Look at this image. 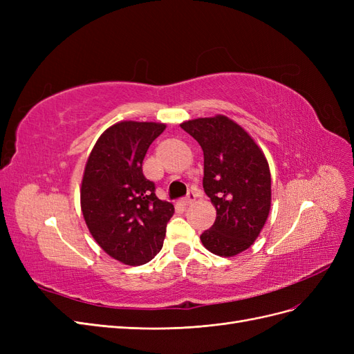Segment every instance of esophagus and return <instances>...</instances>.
Segmentation results:
<instances>
[{
	"mask_svg": "<svg viewBox=\"0 0 354 354\" xmlns=\"http://www.w3.org/2000/svg\"><path fill=\"white\" fill-rule=\"evenodd\" d=\"M196 198H198V194H196V192H195V190H190L189 194L186 195V198L183 199V203H185V205H190L192 202H195V199H196Z\"/></svg>",
	"mask_w": 354,
	"mask_h": 354,
	"instance_id": "34e87169",
	"label": "esophagus"
}]
</instances>
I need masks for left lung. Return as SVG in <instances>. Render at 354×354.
Listing matches in <instances>:
<instances>
[{
  "label": "left lung",
  "instance_id": "obj_1",
  "mask_svg": "<svg viewBox=\"0 0 354 354\" xmlns=\"http://www.w3.org/2000/svg\"><path fill=\"white\" fill-rule=\"evenodd\" d=\"M203 151V190L216 207L202 245L220 257H234L259 238L272 203L269 162L254 138L224 115L181 124Z\"/></svg>",
  "mask_w": 354,
  "mask_h": 354
}]
</instances>
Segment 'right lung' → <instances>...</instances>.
Returning a JSON list of instances; mask_svg holds the SVG:
<instances>
[{
  "label": "right lung",
  "instance_id": "obj_1",
  "mask_svg": "<svg viewBox=\"0 0 354 354\" xmlns=\"http://www.w3.org/2000/svg\"><path fill=\"white\" fill-rule=\"evenodd\" d=\"M165 124L121 121L103 131L85 164L81 209L94 241L112 259L128 266L151 261L164 245L171 202L155 195L143 176L149 146Z\"/></svg>",
  "mask_w": 354,
  "mask_h": 354
}]
</instances>
